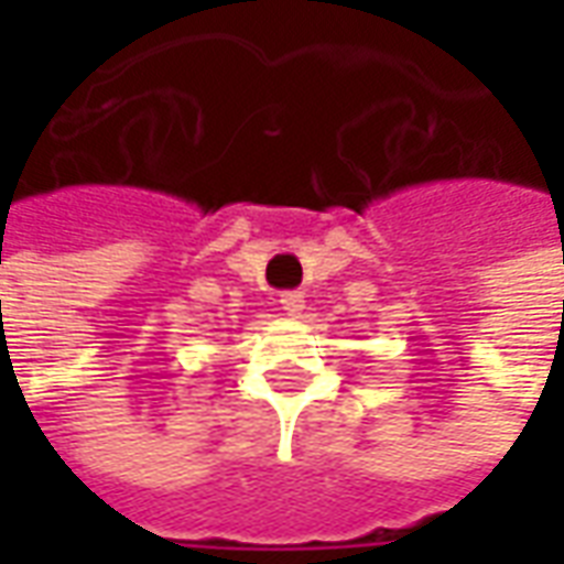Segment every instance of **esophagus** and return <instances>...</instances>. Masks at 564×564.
<instances>
[{"label":"esophagus","mask_w":564,"mask_h":564,"mask_svg":"<svg viewBox=\"0 0 564 564\" xmlns=\"http://www.w3.org/2000/svg\"><path fill=\"white\" fill-rule=\"evenodd\" d=\"M281 305L283 311L290 314V317H302V311H305V295L302 293H283L281 295Z\"/></svg>","instance_id":"esophagus-1"}]
</instances>
